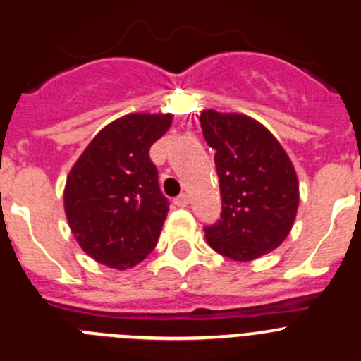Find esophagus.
Returning a JSON list of instances; mask_svg holds the SVG:
<instances>
[{
	"label": "esophagus",
	"instance_id": "obj_1",
	"mask_svg": "<svg viewBox=\"0 0 361 361\" xmlns=\"http://www.w3.org/2000/svg\"><path fill=\"white\" fill-rule=\"evenodd\" d=\"M174 204H176L178 208H185L188 204V196L187 194H180L178 197H174Z\"/></svg>",
	"mask_w": 361,
	"mask_h": 361
}]
</instances>
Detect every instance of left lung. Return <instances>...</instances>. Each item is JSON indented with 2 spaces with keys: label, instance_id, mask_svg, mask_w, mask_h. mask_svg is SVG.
Masks as SVG:
<instances>
[{
  "label": "left lung",
  "instance_id": "1",
  "mask_svg": "<svg viewBox=\"0 0 361 361\" xmlns=\"http://www.w3.org/2000/svg\"><path fill=\"white\" fill-rule=\"evenodd\" d=\"M204 140L215 149L222 210L204 226L222 257L257 260L290 233L299 204L294 165L267 128L240 114H201Z\"/></svg>",
  "mask_w": 361,
  "mask_h": 361
}]
</instances>
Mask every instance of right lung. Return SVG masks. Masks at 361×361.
<instances>
[{"instance_id":"right-lung-1","label":"right lung","mask_w":361,"mask_h":361,"mask_svg":"<svg viewBox=\"0 0 361 361\" xmlns=\"http://www.w3.org/2000/svg\"><path fill=\"white\" fill-rule=\"evenodd\" d=\"M169 114H130L104 126L67 176L63 207L83 251L112 269L140 264L169 212L149 147L169 130Z\"/></svg>"}]
</instances>
